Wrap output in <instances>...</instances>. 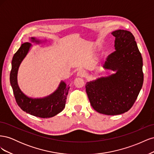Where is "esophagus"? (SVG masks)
<instances>
[{
  "mask_svg": "<svg viewBox=\"0 0 154 154\" xmlns=\"http://www.w3.org/2000/svg\"><path fill=\"white\" fill-rule=\"evenodd\" d=\"M86 74V72L84 71V70H80L78 72H77V76L78 77H84Z\"/></svg>",
  "mask_w": 154,
  "mask_h": 154,
  "instance_id": "34e87169",
  "label": "esophagus"
}]
</instances>
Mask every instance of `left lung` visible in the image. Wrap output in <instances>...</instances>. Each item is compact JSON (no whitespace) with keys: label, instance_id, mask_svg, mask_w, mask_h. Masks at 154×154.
<instances>
[{"label":"left lung","instance_id":"obj_1","mask_svg":"<svg viewBox=\"0 0 154 154\" xmlns=\"http://www.w3.org/2000/svg\"><path fill=\"white\" fill-rule=\"evenodd\" d=\"M111 34L115 37V51L103 67L114 73L87 82L85 88L92 108L113 116L127 112L136 101L143 83V63L131 32L119 29Z\"/></svg>","mask_w":154,"mask_h":154}]
</instances>
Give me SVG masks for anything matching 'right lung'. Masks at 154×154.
<instances>
[{
    "label": "right lung",
    "mask_w": 154,
    "mask_h": 154,
    "mask_svg": "<svg viewBox=\"0 0 154 154\" xmlns=\"http://www.w3.org/2000/svg\"><path fill=\"white\" fill-rule=\"evenodd\" d=\"M29 40L30 43L22 44L12 59L10 83L13 94L18 105L26 113L42 118L53 117L61 112L65 108L70 87L62 80L53 93L43 97L27 96L21 91L18 84V71L22 62L32 47L31 43L41 44L47 42V40H41L35 37H31Z\"/></svg>",
    "instance_id": "add662e5"
}]
</instances>
